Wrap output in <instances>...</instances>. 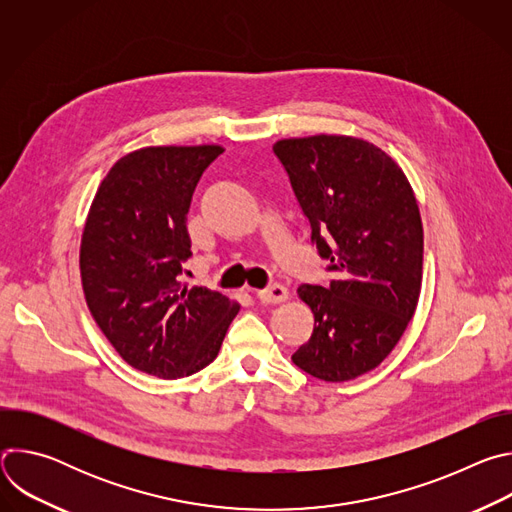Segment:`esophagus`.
Masks as SVG:
<instances>
[{
	"instance_id": "obj_1",
	"label": "esophagus",
	"mask_w": 512,
	"mask_h": 512,
	"mask_svg": "<svg viewBox=\"0 0 512 512\" xmlns=\"http://www.w3.org/2000/svg\"><path fill=\"white\" fill-rule=\"evenodd\" d=\"M255 296L261 304H281V302L287 300V289L283 285L275 283V285H269L265 289H259Z\"/></svg>"
}]
</instances>
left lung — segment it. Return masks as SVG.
<instances>
[{
    "label": "left lung",
    "instance_id": "obj_1",
    "mask_svg": "<svg viewBox=\"0 0 512 512\" xmlns=\"http://www.w3.org/2000/svg\"><path fill=\"white\" fill-rule=\"evenodd\" d=\"M273 152L334 271L326 287H298L314 332L291 360L320 381L356 379L389 356L419 302L423 227L413 188L391 156L360 137H289Z\"/></svg>",
    "mask_w": 512,
    "mask_h": 512
}]
</instances>
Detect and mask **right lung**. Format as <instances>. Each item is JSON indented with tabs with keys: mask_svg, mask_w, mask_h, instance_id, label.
Instances as JSON below:
<instances>
[{
	"mask_svg": "<svg viewBox=\"0 0 512 512\" xmlns=\"http://www.w3.org/2000/svg\"><path fill=\"white\" fill-rule=\"evenodd\" d=\"M223 145H150L113 164L81 239V279L101 332L129 367L180 379L210 364L241 306L182 283L186 214Z\"/></svg>",
	"mask_w": 512,
	"mask_h": 512,
	"instance_id": "add662e5",
	"label": "right lung"
}]
</instances>
